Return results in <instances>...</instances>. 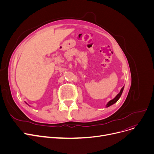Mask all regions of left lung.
<instances>
[{
  "label": "left lung",
  "mask_w": 154,
  "mask_h": 154,
  "mask_svg": "<svg viewBox=\"0 0 154 154\" xmlns=\"http://www.w3.org/2000/svg\"><path fill=\"white\" fill-rule=\"evenodd\" d=\"M124 86H123L122 88H121V91H120V92H119V93L118 94H117V96L113 99H112V100H111V101H109V102L107 103V104H106V107H109V106H111V105H112V104H114V103H116L117 101L119 100V99L120 98V97L121 96V94H122V92H123V90H124Z\"/></svg>",
  "instance_id": "8db88e82"
}]
</instances>
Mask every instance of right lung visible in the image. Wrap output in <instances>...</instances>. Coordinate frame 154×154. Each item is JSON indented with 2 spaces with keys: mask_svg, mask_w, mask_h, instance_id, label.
<instances>
[{
  "mask_svg": "<svg viewBox=\"0 0 154 154\" xmlns=\"http://www.w3.org/2000/svg\"><path fill=\"white\" fill-rule=\"evenodd\" d=\"M26 104H27V103H26Z\"/></svg>",
  "mask_w": 154,
  "mask_h": 154,
  "instance_id": "1",
  "label": "right lung"
}]
</instances>
